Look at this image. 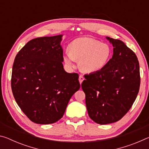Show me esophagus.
I'll return each instance as SVG.
<instances>
[{"label":"esophagus","instance_id":"obj_1","mask_svg":"<svg viewBox=\"0 0 149 149\" xmlns=\"http://www.w3.org/2000/svg\"><path fill=\"white\" fill-rule=\"evenodd\" d=\"M85 79H84V77L82 75H79V83H80V84H82V82L84 81V80Z\"/></svg>","mask_w":149,"mask_h":149}]
</instances>
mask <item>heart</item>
<instances>
[{
  "instance_id": "obj_1",
  "label": "heart",
  "mask_w": 149,
  "mask_h": 149,
  "mask_svg": "<svg viewBox=\"0 0 149 149\" xmlns=\"http://www.w3.org/2000/svg\"><path fill=\"white\" fill-rule=\"evenodd\" d=\"M69 51L64 55V62L74 68L75 61H79L83 72H99L107 65L111 56V49L108 45L90 37H80L70 43Z\"/></svg>"
}]
</instances>
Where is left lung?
<instances>
[{"mask_svg": "<svg viewBox=\"0 0 149 149\" xmlns=\"http://www.w3.org/2000/svg\"><path fill=\"white\" fill-rule=\"evenodd\" d=\"M112 58L99 72L86 74L81 87L90 118L99 124L117 122L132 108L139 91V63L124 42L107 37Z\"/></svg>", "mask_w": 149, "mask_h": 149, "instance_id": "8db88e82", "label": "left lung"}]
</instances>
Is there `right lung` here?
<instances>
[{
	"label": "right lung",
	"mask_w": 149,
	"mask_h": 149,
	"mask_svg": "<svg viewBox=\"0 0 149 149\" xmlns=\"http://www.w3.org/2000/svg\"><path fill=\"white\" fill-rule=\"evenodd\" d=\"M62 35L29 41L17 54L11 87L17 104L31 122H56L79 89V75L64 70Z\"/></svg>",
	"instance_id": "right-lung-1"
}]
</instances>
